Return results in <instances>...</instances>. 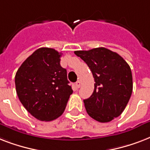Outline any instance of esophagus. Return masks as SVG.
<instances>
[{
  "mask_svg": "<svg viewBox=\"0 0 150 150\" xmlns=\"http://www.w3.org/2000/svg\"><path fill=\"white\" fill-rule=\"evenodd\" d=\"M75 86H76V88L79 89L81 86V82H80V81H77V82H75Z\"/></svg>",
  "mask_w": 150,
  "mask_h": 150,
  "instance_id": "esophagus-1",
  "label": "esophagus"
}]
</instances>
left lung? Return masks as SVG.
<instances>
[{"label": "left lung", "mask_w": 150, "mask_h": 150, "mask_svg": "<svg viewBox=\"0 0 150 150\" xmlns=\"http://www.w3.org/2000/svg\"><path fill=\"white\" fill-rule=\"evenodd\" d=\"M93 75V94L83 100L89 116L99 122H109L124 111L132 93V71L118 54L104 47L77 50Z\"/></svg>", "instance_id": "obj_1"}]
</instances>
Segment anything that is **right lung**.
Returning a JSON list of instances; mask_svg holds the SVG:
<instances>
[{"instance_id":"add662e5","label":"right lung","mask_w":150,"mask_h":150,"mask_svg":"<svg viewBox=\"0 0 150 150\" xmlns=\"http://www.w3.org/2000/svg\"><path fill=\"white\" fill-rule=\"evenodd\" d=\"M61 53L41 47L18 69L15 88L20 102L40 121H50L63 114L72 94L67 71L61 66Z\"/></svg>"}]
</instances>
